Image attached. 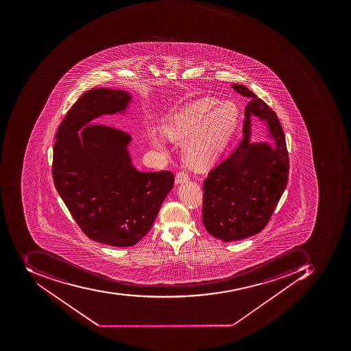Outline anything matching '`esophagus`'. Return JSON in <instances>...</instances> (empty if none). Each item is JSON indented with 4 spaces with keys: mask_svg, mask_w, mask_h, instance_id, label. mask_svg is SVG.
Here are the masks:
<instances>
[{
    "mask_svg": "<svg viewBox=\"0 0 351 351\" xmlns=\"http://www.w3.org/2000/svg\"><path fill=\"white\" fill-rule=\"evenodd\" d=\"M189 180V174L185 171H179L176 177V183L182 184L184 182H187Z\"/></svg>",
    "mask_w": 351,
    "mask_h": 351,
    "instance_id": "obj_1",
    "label": "esophagus"
}]
</instances>
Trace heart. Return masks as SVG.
Listing matches in <instances>:
<instances>
[{"label":"heart","instance_id":"obj_1","mask_svg":"<svg viewBox=\"0 0 351 351\" xmlns=\"http://www.w3.org/2000/svg\"><path fill=\"white\" fill-rule=\"evenodd\" d=\"M218 102L215 98L193 101L172 114L162 125V134L169 141H187L184 160L193 169L210 167L227 146L237 127L239 116L237 104L231 101H223L219 105ZM164 136L153 134L150 137V146L155 151L166 153Z\"/></svg>","mask_w":351,"mask_h":351}]
</instances>
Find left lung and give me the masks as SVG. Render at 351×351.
<instances>
[{
    "label": "left lung",
    "mask_w": 351,
    "mask_h": 351,
    "mask_svg": "<svg viewBox=\"0 0 351 351\" xmlns=\"http://www.w3.org/2000/svg\"><path fill=\"white\" fill-rule=\"evenodd\" d=\"M232 87L251 100L245 110L243 141L203 183V226L223 241L247 239L266 227L287 189L289 170L285 136L276 112L246 86ZM252 114L268 122L276 149L250 143Z\"/></svg>",
    "instance_id": "1"
}]
</instances>
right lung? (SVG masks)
<instances>
[{"mask_svg":"<svg viewBox=\"0 0 351 351\" xmlns=\"http://www.w3.org/2000/svg\"><path fill=\"white\" fill-rule=\"evenodd\" d=\"M130 101L131 95L118 89L83 93L60 124L53 148V181L60 196L84 234L108 246L136 245L174 183L167 170L134 168L127 132L93 123L125 110Z\"/></svg>","mask_w":351,"mask_h":351,"instance_id":"add662e5","label":"right lung"}]
</instances>
